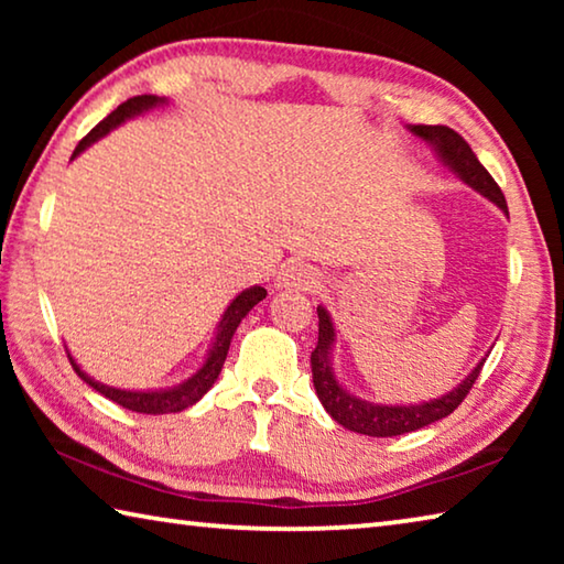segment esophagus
<instances>
[{"label":"esophagus","mask_w":564,"mask_h":564,"mask_svg":"<svg viewBox=\"0 0 564 564\" xmlns=\"http://www.w3.org/2000/svg\"><path fill=\"white\" fill-rule=\"evenodd\" d=\"M318 283H321V273L313 269V265L303 263V261H289L279 271V279H275V289L311 291V289H318Z\"/></svg>","instance_id":"obj_1"}]
</instances>
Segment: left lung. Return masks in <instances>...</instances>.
<instances>
[{
	"label": "left lung",
	"mask_w": 564,
	"mask_h": 564,
	"mask_svg": "<svg viewBox=\"0 0 564 564\" xmlns=\"http://www.w3.org/2000/svg\"><path fill=\"white\" fill-rule=\"evenodd\" d=\"M410 133H415L417 139L427 141L435 149L437 159L443 161L453 174L463 181V184L470 186L477 194L488 198L498 208L508 214V202H505L500 186L495 184V178L488 174L473 149L467 147V141L460 133L447 129V127H425V123H417V127H408ZM333 346H336V326H333L330 313L318 305V346L311 352V370H313V386H316L318 400L326 408V413L348 427L352 433L370 435V437H393L403 433L420 431V427L435 423V420H443L453 413V410L463 403L465 395L470 393L473 383L480 376L485 366L482 358L477 366L467 373L465 380H460L451 393L441 398L425 400V403H408V405H383V403H370V400H362L358 395H350L346 388H343L336 373H333Z\"/></svg>",
	"instance_id": "8db88e82"
}]
</instances>
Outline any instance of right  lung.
<instances>
[{
    "mask_svg": "<svg viewBox=\"0 0 564 564\" xmlns=\"http://www.w3.org/2000/svg\"><path fill=\"white\" fill-rule=\"evenodd\" d=\"M161 104H166L164 97H154V94H141V97H133V99H127L123 104H119L117 109H113L107 119L99 121L97 127H94L87 137H84L79 141V147L74 149L72 159H76L82 154L84 149H89L94 141H99L101 137H107V133L111 129L121 127L123 121L127 119H133L139 117V113H144L149 109L154 107H161ZM265 299V289L263 285H251V289H246L236 295V299L231 301V305L224 311L221 321H218L216 326V338L212 343V348H208L206 352V360L204 366L196 370L194 376H191L188 380H184V383H178L174 388H159V390H121V388H111V386H104L99 383V380H94L91 376L84 373V370L79 368V362H76L72 358L69 352V360H72V368L79 373V378L84 380V383H89L94 390H99V393L104 398L113 400V403L127 408V410H133V413H147V415H164V413H181V410L191 408L194 403H198L208 390H212V386L216 383L218 373H221L224 368V360H226V352H228V346H231V338L234 333L238 328V323H241L248 311L253 308L256 303Z\"/></svg>",
    "mask_w": 564,
    "mask_h": 564,
    "instance_id": "1",
    "label": "right lung"
}]
</instances>
